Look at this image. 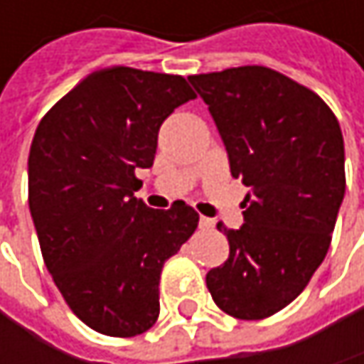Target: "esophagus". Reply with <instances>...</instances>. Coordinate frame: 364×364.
<instances>
[{
    "instance_id": "esophagus-1",
    "label": "esophagus",
    "mask_w": 364,
    "mask_h": 364,
    "mask_svg": "<svg viewBox=\"0 0 364 364\" xmlns=\"http://www.w3.org/2000/svg\"><path fill=\"white\" fill-rule=\"evenodd\" d=\"M198 225H200V230H213V228H215V221L208 219V217H200Z\"/></svg>"
}]
</instances>
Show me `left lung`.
Returning a JSON list of instances; mask_svg holds the SVG:
<instances>
[{"label": "left lung", "mask_w": 364, "mask_h": 364, "mask_svg": "<svg viewBox=\"0 0 364 364\" xmlns=\"http://www.w3.org/2000/svg\"><path fill=\"white\" fill-rule=\"evenodd\" d=\"M187 80L217 124L232 177L251 189L242 228H223L230 257L206 287L225 314L261 321L287 308L327 255L346 193L341 128L316 92L267 67Z\"/></svg>", "instance_id": "left-lung-1"}]
</instances>
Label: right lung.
Returning <instances> with one entry per match:
<instances>
[{"mask_svg":"<svg viewBox=\"0 0 364 364\" xmlns=\"http://www.w3.org/2000/svg\"><path fill=\"white\" fill-rule=\"evenodd\" d=\"M196 99L181 75L111 67L48 111L29 151V208L43 263L73 314L111 337L145 333L160 314V274L196 232L185 202L134 198L158 130Z\"/></svg>","mask_w":364,"mask_h":364,"instance_id":"obj_1","label":"right lung"}]
</instances>
